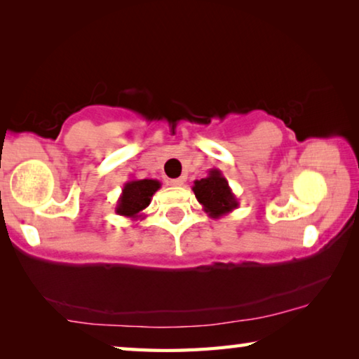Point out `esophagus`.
<instances>
[{
  "label": "esophagus",
  "instance_id": "obj_1",
  "mask_svg": "<svg viewBox=\"0 0 359 359\" xmlns=\"http://www.w3.org/2000/svg\"><path fill=\"white\" fill-rule=\"evenodd\" d=\"M168 184H169V185H171V187H182V185H184V184H185V177H179V179H171V180H169V182H168Z\"/></svg>",
  "mask_w": 359,
  "mask_h": 359
}]
</instances>
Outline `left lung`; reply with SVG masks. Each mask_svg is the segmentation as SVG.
Returning a JSON list of instances; mask_svg holds the SVG:
<instances>
[{"instance_id":"8db88e82","label":"left lung","mask_w":359,"mask_h":359,"mask_svg":"<svg viewBox=\"0 0 359 359\" xmlns=\"http://www.w3.org/2000/svg\"><path fill=\"white\" fill-rule=\"evenodd\" d=\"M191 190L210 218H220L239 208L238 198L220 169H210L208 177L194 180Z\"/></svg>"}]
</instances>
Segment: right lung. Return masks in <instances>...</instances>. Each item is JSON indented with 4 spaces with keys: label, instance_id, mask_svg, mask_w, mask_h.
Masks as SVG:
<instances>
[{
    "label": "right lung",
    "instance_id": "add662e5",
    "mask_svg": "<svg viewBox=\"0 0 359 359\" xmlns=\"http://www.w3.org/2000/svg\"><path fill=\"white\" fill-rule=\"evenodd\" d=\"M161 184L155 179H131L123 185V190L115 205V214L131 218V220H142L144 209L149 208L154 194L160 190Z\"/></svg>",
    "mask_w": 359,
    "mask_h": 359
}]
</instances>
